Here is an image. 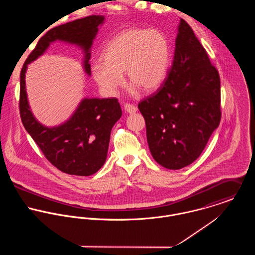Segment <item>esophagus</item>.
<instances>
[{"instance_id": "1", "label": "esophagus", "mask_w": 255, "mask_h": 255, "mask_svg": "<svg viewBox=\"0 0 255 255\" xmlns=\"http://www.w3.org/2000/svg\"><path fill=\"white\" fill-rule=\"evenodd\" d=\"M125 110L129 113V114H132V113H135L137 111V107L133 104H130V103H125Z\"/></svg>"}]
</instances>
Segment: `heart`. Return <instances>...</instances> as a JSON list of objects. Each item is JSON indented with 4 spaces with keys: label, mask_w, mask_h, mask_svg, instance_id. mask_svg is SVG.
Wrapping results in <instances>:
<instances>
[{
    "label": "heart",
    "mask_w": 255,
    "mask_h": 255,
    "mask_svg": "<svg viewBox=\"0 0 255 255\" xmlns=\"http://www.w3.org/2000/svg\"><path fill=\"white\" fill-rule=\"evenodd\" d=\"M170 45L156 30L126 29L113 37L102 52V63L93 66L92 73L105 90H114L125 73L127 82L143 92L158 88L170 65Z\"/></svg>",
    "instance_id": "1"
}]
</instances>
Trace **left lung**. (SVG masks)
I'll return each instance as SVG.
<instances>
[{
  "mask_svg": "<svg viewBox=\"0 0 255 255\" xmlns=\"http://www.w3.org/2000/svg\"><path fill=\"white\" fill-rule=\"evenodd\" d=\"M154 160L170 170L190 165L221 121L217 69L181 18L173 64L160 87L138 104Z\"/></svg>",
  "mask_w": 255,
  "mask_h": 255,
  "instance_id": "obj_1",
  "label": "left lung"
}]
</instances>
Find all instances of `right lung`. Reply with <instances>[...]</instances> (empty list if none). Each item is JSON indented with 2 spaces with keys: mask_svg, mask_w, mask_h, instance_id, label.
I'll return each instance as SVG.
<instances>
[{
  "mask_svg": "<svg viewBox=\"0 0 255 255\" xmlns=\"http://www.w3.org/2000/svg\"><path fill=\"white\" fill-rule=\"evenodd\" d=\"M104 16L89 15L59 25L47 31L24 62L20 72L19 114L23 127L46 157L63 173L75 176L95 174L105 163L111 130L122 116L117 98H92L81 101L73 117L64 125L46 128L29 110L25 91V71L55 40L76 44L84 50V69L91 73L90 47Z\"/></svg>",
  "mask_w": 255,
  "mask_h": 255,
  "instance_id": "obj_1",
  "label": "right lung"
}]
</instances>
